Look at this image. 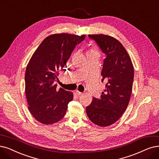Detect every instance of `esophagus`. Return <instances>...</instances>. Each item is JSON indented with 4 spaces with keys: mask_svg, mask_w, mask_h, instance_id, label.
<instances>
[{
    "mask_svg": "<svg viewBox=\"0 0 159 159\" xmlns=\"http://www.w3.org/2000/svg\"><path fill=\"white\" fill-rule=\"evenodd\" d=\"M75 94L77 95V96H80V95H81L82 94H83V93H81V92H80V91H77L75 92Z\"/></svg>",
    "mask_w": 159,
    "mask_h": 159,
    "instance_id": "obj_1",
    "label": "esophagus"
}]
</instances>
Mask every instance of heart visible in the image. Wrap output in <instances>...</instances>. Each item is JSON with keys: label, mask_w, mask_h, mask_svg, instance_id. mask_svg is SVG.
Segmentation results:
<instances>
[{"label": "heart", "mask_w": 159, "mask_h": 159, "mask_svg": "<svg viewBox=\"0 0 159 159\" xmlns=\"http://www.w3.org/2000/svg\"><path fill=\"white\" fill-rule=\"evenodd\" d=\"M91 52H93V51H91Z\"/></svg>", "instance_id": "1"}]
</instances>
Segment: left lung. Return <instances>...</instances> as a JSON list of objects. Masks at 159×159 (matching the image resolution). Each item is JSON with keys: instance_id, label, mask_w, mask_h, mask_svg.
I'll return each instance as SVG.
<instances>
[{"instance_id": "8db88e82", "label": "left lung", "mask_w": 159, "mask_h": 159, "mask_svg": "<svg viewBox=\"0 0 159 159\" xmlns=\"http://www.w3.org/2000/svg\"><path fill=\"white\" fill-rule=\"evenodd\" d=\"M88 36L106 55L101 72L102 82L106 83V89L100 99L93 97L91 104L86 107V112L93 123L107 126L116 123L128 106L134 68L127 52L117 40L101 34Z\"/></svg>"}]
</instances>
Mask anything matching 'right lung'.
<instances>
[{
	"label": "right lung",
	"instance_id": "obj_1",
	"mask_svg": "<svg viewBox=\"0 0 159 159\" xmlns=\"http://www.w3.org/2000/svg\"><path fill=\"white\" fill-rule=\"evenodd\" d=\"M85 38L67 33L50 35L30 58L25 76V93L29 110L38 121L51 125L65 116L74 95L62 88L57 89L56 79L59 72L65 70L75 46Z\"/></svg>",
	"mask_w": 159,
	"mask_h": 159
}]
</instances>
